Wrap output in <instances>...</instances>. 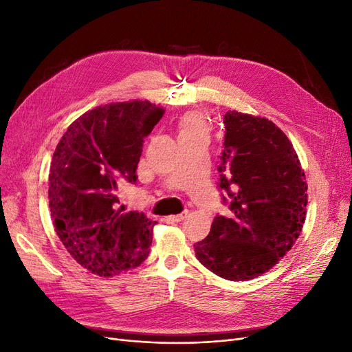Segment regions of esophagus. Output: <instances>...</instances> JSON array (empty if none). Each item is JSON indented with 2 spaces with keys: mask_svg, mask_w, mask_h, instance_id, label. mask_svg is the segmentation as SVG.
I'll list each match as a JSON object with an SVG mask.
<instances>
[{
  "mask_svg": "<svg viewBox=\"0 0 352 352\" xmlns=\"http://www.w3.org/2000/svg\"><path fill=\"white\" fill-rule=\"evenodd\" d=\"M187 216H188V211H182L181 214H175V216L166 217V220L174 221V223H179V221H182V220H186V217H187Z\"/></svg>",
  "mask_w": 352,
  "mask_h": 352,
  "instance_id": "1",
  "label": "esophagus"
}]
</instances>
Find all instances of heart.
Instances as JSON below:
<instances>
[{"label":"heart","instance_id":"obj_1","mask_svg":"<svg viewBox=\"0 0 352 352\" xmlns=\"http://www.w3.org/2000/svg\"><path fill=\"white\" fill-rule=\"evenodd\" d=\"M179 140L181 138H194V136H208V122L206 116L200 112H188L182 115L178 122Z\"/></svg>","mask_w":352,"mask_h":352}]
</instances>
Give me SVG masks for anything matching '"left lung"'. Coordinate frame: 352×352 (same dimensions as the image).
<instances>
[{
    "instance_id": "8db88e82",
    "label": "left lung",
    "mask_w": 352,
    "mask_h": 352,
    "mask_svg": "<svg viewBox=\"0 0 352 352\" xmlns=\"http://www.w3.org/2000/svg\"><path fill=\"white\" fill-rule=\"evenodd\" d=\"M219 187L230 217L217 216L194 244L198 261L227 280H250L292 249L305 223L308 186L287 136L261 116L228 111Z\"/></svg>"
}]
</instances>
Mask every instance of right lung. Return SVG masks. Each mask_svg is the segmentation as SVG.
<instances>
[{
  "instance_id": "right-lung-1",
  "label": "right lung",
  "mask_w": 352,
  "mask_h": 352,
  "mask_svg": "<svg viewBox=\"0 0 352 352\" xmlns=\"http://www.w3.org/2000/svg\"><path fill=\"white\" fill-rule=\"evenodd\" d=\"M164 115L148 100L98 106L76 119L53 154L49 206L56 233L76 262L111 278L149 254L157 221L119 204V187L135 184L144 140Z\"/></svg>"
}]
</instances>
